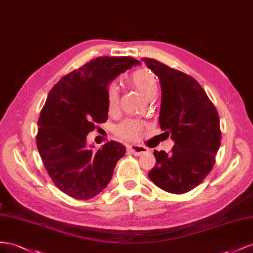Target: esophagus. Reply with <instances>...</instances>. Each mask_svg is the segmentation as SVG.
<instances>
[{
	"instance_id": "esophagus-1",
	"label": "esophagus",
	"mask_w": 253,
	"mask_h": 253,
	"mask_svg": "<svg viewBox=\"0 0 253 253\" xmlns=\"http://www.w3.org/2000/svg\"><path fill=\"white\" fill-rule=\"evenodd\" d=\"M128 150L130 151V153L136 157H139L143 154H145L148 151V148L145 146H142V145H130L128 147Z\"/></svg>"
}]
</instances>
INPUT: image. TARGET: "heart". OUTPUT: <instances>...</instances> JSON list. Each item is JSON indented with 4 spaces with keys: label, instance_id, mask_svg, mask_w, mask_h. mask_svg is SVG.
Here are the masks:
<instances>
[{
    "label": "heart",
    "instance_id": "b5f03b06",
    "mask_svg": "<svg viewBox=\"0 0 253 253\" xmlns=\"http://www.w3.org/2000/svg\"><path fill=\"white\" fill-rule=\"evenodd\" d=\"M126 83L138 90L145 98H151L158 91V81L155 74L148 69H138L133 71L126 79ZM107 106L110 112L119 107V92L117 86L111 84L107 90ZM145 124L139 120H125L117 127V132L122 139L133 141L139 139Z\"/></svg>",
    "mask_w": 253,
    "mask_h": 253
}]
</instances>
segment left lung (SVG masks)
Listing matches in <instances>:
<instances>
[{
  "mask_svg": "<svg viewBox=\"0 0 253 253\" xmlns=\"http://www.w3.org/2000/svg\"><path fill=\"white\" fill-rule=\"evenodd\" d=\"M160 79L162 99L159 123L175 141L169 154L154 150L156 165L149 179L161 190L183 194L211 171L220 146L219 117L196 79L153 58H142Z\"/></svg>",
  "mask_w": 253,
  "mask_h": 253,
  "instance_id": "8db88e82",
  "label": "left lung"
}]
</instances>
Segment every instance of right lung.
I'll use <instances>...</instances> for the list:
<instances>
[{
    "instance_id": "add662e5",
    "label": "right lung",
    "mask_w": 253,
    "mask_h": 253,
    "mask_svg": "<svg viewBox=\"0 0 253 253\" xmlns=\"http://www.w3.org/2000/svg\"><path fill=\"white\" fill-rule=\"evenodd\" d=\"M140 63L132 57H97L63 76L49 91L36 143L48 176L64 194L86 200L110 182L125 146L110 141L93 150L86 135L108 119V84Z\"/></svg>"
}]
</instances>
